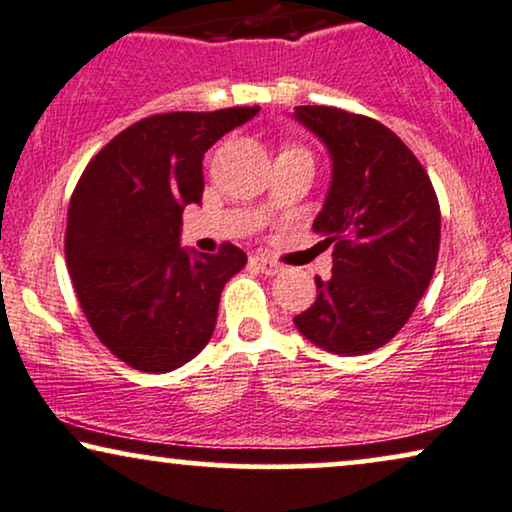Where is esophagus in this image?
<instances>
[{
    "instance_id": "34e87169",
    "label": "esophagus",
    "mask_w": 512,
    "mask_h": 512,
    "mask_svg": "<svg viewBox=\"0 0 512 512\" xmlns=\"http://www.w3.org/2000/svg\"><path fill=\"white\" fill-rule=\"evenodd\" d=\"M250 264L255 269H260L262 274H267V276H274V274H278V271H281V264L274 262V260H269V257H262V255H252L250 257Z\"/></svg>"
}]
</instances>
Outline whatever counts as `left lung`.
<instances>
[{"label":"left lung","instance_id":"left-lung-1","mask_svg":"<svg viewBox=\"0 0 512 512\" xmlns=\"http://www.w3.org/2000/svg\"><path fill=\"white\" fill-rule=\"evenodd\" d=\"M333 160L326 203L314 219L333 245V274L316 276V300L295 316L304 338L342 357L383 347L411 319L435 274L437 193L392 129L333 106H297Z\"/></svg>","mask_w":512,"mask_h":512}]
</instances>
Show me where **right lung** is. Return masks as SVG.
Instances as JSON below:
<instances>
[{"label":"right lung","mask_w":512,"mask_h":512,"mask_svg":"<svg viewBox=\"0 0 512 512\" xmlns=\"http://www.w3.org/2000/svg\"><path fill=\"white\" fill-rule=\"evenodd\" d=\"M260 106L134 122L89 160L68 208L66 260L89 326L120 361L167 373L208 345L219 297L248 262L179 245L181 212L203 198V155Z\"/></svg>","instance_id":"right-lung-1"}]
</instances>
